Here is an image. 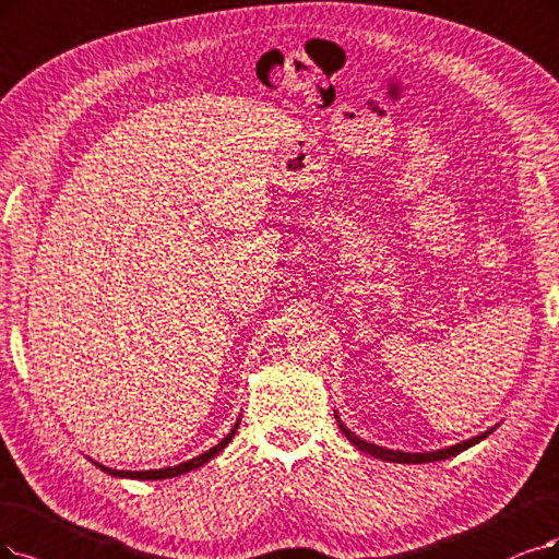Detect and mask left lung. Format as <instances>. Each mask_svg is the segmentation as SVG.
<instances>
[{
	"mask_svg": "<svg viewBox=\"0 0 559 559\" xmlns=\"http://www.w3.org/2000/svg\"><path fill=\"white\" fill-rule=\"evenodd\" d=\"M336 421H338V428L343 430V436H345L349 442H353L357 449L370 453V456H376V459H380V461H389V463H436V461H447V459H451V456H456V453L465 451L467 447L481 442L484 438H488L490 432L495 430V428H490V430L481 432V436L472 438V440H465V442H461V444H453V447H449V449L426 451V453H405V451H394V449H382V447H378V444H370V442L357 438L353 430L345 428V424L338 419V415H336Z\"/></svg>",
	"mask_w": 559,
	"mask_h": 559,
	"instance_id": "left-lung-1",
	"label": "left lung"
}]
</instances>
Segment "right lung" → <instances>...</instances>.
<instances>
[{"instance_id":"right-lung-1","label":"right lung","mask_w":559,"mask_h":559,"mask_svg":"<svg viewBox=\"0 0 559 559\" xmlns=\"http://www.w3.org/2000/svg\"><path fill=\"white\" fill-rule=\"evenodd\" d=\"M237 428H239V421L235 424V428L227 432V436L216 444V447H212L210 451H204V453H200L198 459H191V461H186V463H179V465H175V467H163V469H147V472H127V469H112V467H106V465H98V463H94L96 467H100L103 472H108V474H112V477H127V479H142V481H147V479H152V481H156V479H173V477H181V474H186V472H191V469H198V467H202L206 461H212L214 456H218V453L227 447V442H230L233 438H235V432H237Z\"/></svg>"}]
</instances>
